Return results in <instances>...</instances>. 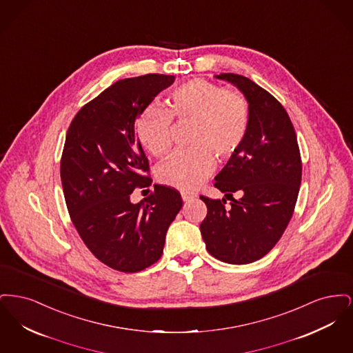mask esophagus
<instances>
[{
    "mask_svg": "<svg viewBox=\"0 0 353 353\" xmlns=\"http://www.w3.org/2000/svg\"><path fill=\"white\" fill-rule=\"evenodd\" d=\"M196 197V194L193 192H189V190H183L181 192V199L183 201H189V200H193Z\"/></svg>",
    "mask_w": 353,
    "mask_h": 353,
    "instance_id": "34e87169",
    "label": "esophagus"
}]
</instances>
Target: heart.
<instances>
[{
    "mask_svg": "<svg viewBox=\"0 0 353 353\" xmlns=\"http://www.w3.org/2000/svg\"><path fill=\"white\" fill-rule=\"evenodd\" d=\"M172 117L190 120L189 144L172 153L157 169L160 183L177 189H193L214 169V156L225 160L242 144L249 128V105L243 97L203 79H193L172 92L170 111L152 104L137 121L141 144L156 157L172 145Z\"/></svg>",
    "mask_w": 353,
    "mask_h": 353,
    "instance_id": "b5f03b06",
    "label": "heart"
}]
</instances>
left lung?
Returning <instances> with one entry per match:
<instances>
[{
    "mask_svg": "<svg viewBox=\"0 0 353 353\" xmlns=\"http://www.w3.org/2000/svg\"><path fill=\"white\" fill-rule=\"evenodd\" d=\"M249 105V128L239 148L214 177L232 202L201 196L208 214L200 225L208 252L222 262L245 265L275 246L292 217L302 181L296 134L283 105L249 78L219 74ZM236 192L241 199L235 201Z\"/></svg>",
    "mask_w": 353,
    "mask_h": 353,
    "instance_id": "1",
    "label": "left lung"
}]
</instances>
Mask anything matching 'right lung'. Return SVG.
<instances>
[{
    "instance_id": "1",
    "label": "right lung",
    "mask_w": 353,
    "mask_h": 353,
    "mask_svg": "<svg viewBox=\"0 0 353 353\" xmlns=\"http://www.w3.org/2000/svg\"><path fill=\"white\" fill-rule=\"evenodd\" d=\"M173 82L163 74L118 81L81 108L66 134L61 179L68 213L90 252L111 269L137 272L157 262L183 208L176 189L159 184L131 201L136 186L152 183L134 123Z\"/></svg>"
}]
</instances>
